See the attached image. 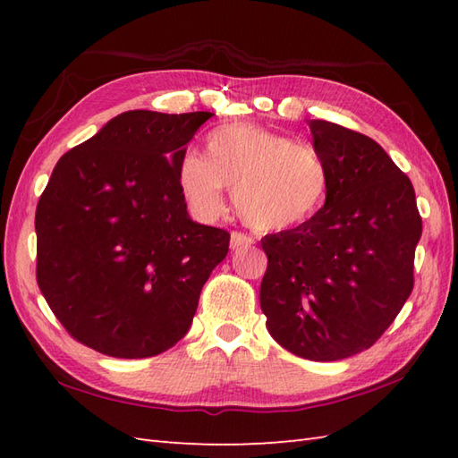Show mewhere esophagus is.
<instances>
[{"mask_svg":"<svg viewBox=\"0 0 458 458\" xmlns=\"http://www.w3.org/2000/svg\"><path fill=\"white\" fill-rule=\"evenodd\" d=\"M251 244H254V240H251L246 234H242V232H232V234H230V248L232 250L251 246Z\"/></svg>","mask_w":458,"mask_h":458,"instance_id":"esophagus-1","label":"esophagus"}]
</instances>
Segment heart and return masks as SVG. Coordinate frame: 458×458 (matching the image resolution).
I'll use <instances>...</instances> for the list:
<instances>
[{
  "label": "heart",
  "mask_w": 458,
  "mask_h": 458,
  "mask_svg": "<svg viewBox=\"0 0 458 458\" xmlns=\"http://www.w3.org/2000/svg\"><path fill=\"white\" fill-rule=\"evenodd\" d=\"M177 177L192 212L212 220L224 210V189H234V208L248 226L287 230L313 218L328 192V169L313 145L256 123L212 130L207 155L187 149Z\"/></svg>",
  "instance_id": "heart-1"
}]
</instances>
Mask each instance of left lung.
Here are the masks:
<instances>
[{
    "mask_svg": "<svg viewBox=\"0 0 458 458\" xmlns=\"http://www.w3.org/2000/svg\"><path fill=\"white\" fill-rule=\"evenodd\" d=\"M309 128L328 169L325 207L261 240L259 305L285 350L335 362L372 346L411 295L421 216L411 181L374 140L325 120Z\"/></svg>",
    "mask_w": 458,
    "mask_h": 458,
    "instance_id": "obj_1",
    "label": "left lung"
}]
</instances>
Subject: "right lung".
<instances>
[{
    "mask_svg": "<svg viewBox=\"0 0 458 458\" xmlns=\"http://www.w3.org/2000/svg\"><path fill=\"white\" fill-rule=\"evenodd\" d=\"M210 112L115 115L58 159L37 204V284L72 338L149 358L189 333L226 230L192 222L177 165Z\"/></svg>",
    "mask_w": 458,
    "mask_h": 458,
    "instance_id": "right-lung-1",
    "label": "right lung"
}]
</instances>
